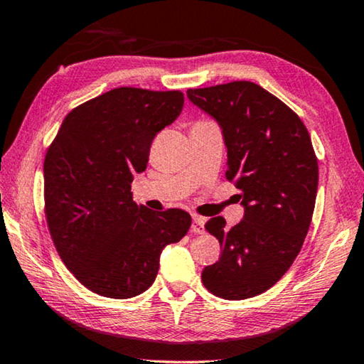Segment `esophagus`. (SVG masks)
Masks as SVG:
<instances>
[{
	"mask_svg": "<svg viewBox=\"0 0 364 364\" xmlns=\"http://www.w3.org/2000/svg\"><path fill=\"white\" fill-rule=\"evenodd\" d=\"M192 231L193 233H203L205 231V220L203 217H200V215H193L192 217Z\"/></svg>",
	"mask_w": 364,
	"mask_h": 364,
	"instance_id": "esophagus-1",
	"label": "esophagus"
}]
</instances>
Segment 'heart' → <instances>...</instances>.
Masks as SVG:
<instances>
[{"mask_svg": "<svg viewBox=\"0 0 364 364\" xmlns=\"http://www.w3.org/2000/svg\"><path fill=\"white\" fill-rule=\"evenodd\" d=\"M202 123H203V121H202Z\"/></svg>", "mask_w": 364, "mask_h": 364, "instance_id": "1", "label": "heart"}]
</instances>
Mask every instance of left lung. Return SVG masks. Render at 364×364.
<instances>
[{
  "mask_svg": "<svg viewBox=\"0 0 364 364\" xmlns=\"http://www.w3.org/2000/svg\"><path fill=\"white\" fill-rule=\"evenodd\" d=\"M187 97L220 124L228 151L226 178L240 188L245 217H223L205 230L220 241V259L202 282L226 300L271 289L292 266L312 221L318 164L309 131L296 113L252 82L191 88Z\"/></svg>",
  "mask_w": 364,
  "mask_h": 364,
  "instance_id": "left-lung-1",
  "label": "left lung"
}]
</instances>
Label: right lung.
Segmentation results:
<instances>
[{
	"label": "right lung",
	"instance_id": "obj_1",
	"mask_svg": "<svg viewBox=\"0 0 364 364\" xmlns=\"http://www.w3.org/2000/svg\"><path fill=\"white\" fill-rule=\"evenodd\" d=\"M178 90L121 87L73 108L44 161L46 218L67 269L87 289L129 299L151 287L167 245L191 215L151 212L133 202L131 182L146 171L152 139L177 119Z\"/></svg>",
	"mask_w": 364,
	"mask_h": 364
}]
</instances>
